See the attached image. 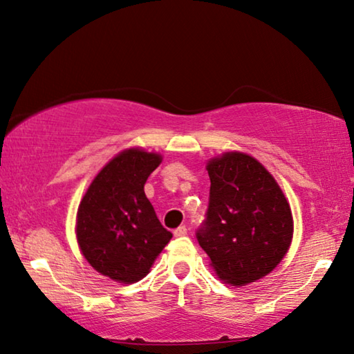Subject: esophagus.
Returning a JSON list of instances; mask_svg holds the SVG:
<instances>
[{
    "label": "esophagus",
    "mask_w": 354,
    "mask_h": 354,
    "mask_svg": "<svg viewBox=\"0 0 354 354\" xmlns=\"http://www.w3.org/2000/svg\"><path fill=\"white\" fill-rule=\"evenodd\" d=\"M187 232H188V229L185 227V225H178V227L174 230V235H176V236H185V235H187Z\"/></svg>",
    "instance_id": "1"
}]
</instances>
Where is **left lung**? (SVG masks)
<instances>
[{"label":"left lung","mask_w":354,"mask_h":354,"mask_svg":"<svg viewBox=\"0 0 354 354\" xmlns=\"http://www.w3.org/2000/svg\"><path fill=\"white\" fill-rule=\"evenodd\" d=\"M207 171L210 198L196 239L224 282L257 281L288 251L290 205L273 176L246 153H224L212 160Z\"/></svg>","instance_id":"obj_1"}]
</instances>
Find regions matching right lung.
<instances>
[{
	"mask_svg": "<svg viewBox=\"0 0 354 354\" xmlns=\"http://www.w3.org/2000/svg\"><path fill=\"white\" fill-rule=\"evenodd\" d=\"M160 163L156 153L125 150L98 172L78 207L81 252L98 273L118 282L142 279L172 239L144 193Z\"/></svg>",
	"mask_w": 354,
	"mask_h": 354,
	"instance_id": "add662e5",
	"label": "right lung"
}]
</instances>
